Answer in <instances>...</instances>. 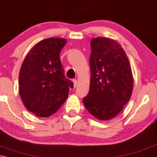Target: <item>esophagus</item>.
<instances>
[{
    "label": "esophagus",
    "mask_w": 157,
    "mask_h": 157,
    "mask_svg": "<svg viewBox=\"0 0 157 157\" xmlns=\"http://www.w3.org/2000/svg\"><path fill=\"white\" fill-rule=\"evenodd\" d=\"M73 83H74V87L76 88L77 85H78V82H77L76 79H74V80H73Z\"/></svg>",
    "instance_id": "34e87169"
}]
</instances>
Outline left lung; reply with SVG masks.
<instances>
[{
  "instance_id": "1",
  "label": "left lung",
  "mask_w": 157,
  "mask_h": 157,
  "mask_svg": "<svg viewBox=\"0 0 157 157\" xmlns=\"http://www.w3.org/2000/svg\"><path fill=\"white\" fill-rule=\"evenodd\" d=\"M89 91L83 104L96 119L116 117L127 104L133 91V75L125 51L119 43L98 37L91 41Z\"/></svg>"
}]
</instances>
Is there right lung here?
<instances>
[{
    "label": "right lung",
    "instance_id": "obj_1",
    "mask_svg": "<svg viewBox=\"0 0 157 157\" xmlns=\"http://www.w3.org/2000/svg\"><path fill=\"white\" fill-rule=\"evenodd\" d=\"M66 44L63 38H50L31 49L19 73V94L31 112L48 117L65 102L74 83L64 76L60 53Z\"/></svg>",
    "mask_w": 157,
    "mask_h": 157
}]
</instances>
